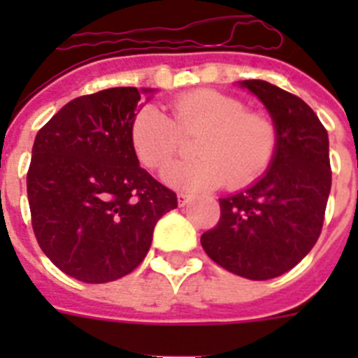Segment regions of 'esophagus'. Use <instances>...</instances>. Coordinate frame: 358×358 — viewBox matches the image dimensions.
I'll return each instance as SVG.
<instances>
[{"label": "esophagus", "instance_id": "1", "mask_svg": "<svg viewBox=\"0 0 358 358\" xmlns=\"http://www.w3.org/2000/svg\"><path fill=\"white\" fill-rule=\"evenodd\" d=\"M189 201H192V195H188V194L177 195V204H179V206H186Z\"/></svg>", "mask_w": 358, "mask_h": 358}]
</instances>
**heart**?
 Listing matches in <instances>:
<instances>
[{"label": "heart", "instance_id": "obj_1", "mask_svg": "<svg viewBox=\"0 0 358 358\" xmlns=\"http://www.w3.org/2000/svg\"><path fill=\"white\" fill-rule=\"evenodd\" d=\"M201 131L199 156L164 169L169 185L181 189H210L224 185L242 188L260 179L273 163L278 129L264 113L248 110L236 96L213 90L182 93L170 102V116L154 106L136 113L131 141L136 156L150 170L163 169L178 153L182 136Z\"/></svg>", "mask_w": 358, "mask_h": 358}]
</instances>
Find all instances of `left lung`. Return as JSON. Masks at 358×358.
<instances>
[{"instance_id": "1", "label": "left lung", "mask_w": 358, "mask_h": 358, "mask_svg": "<svg viewBox=\"0 0 358 358\" xmlns=\"http://www.w3.org/2000/svg\"><path fill=\"white\" fill-rule=\"evenodd\" d=\"M278 129V148L260 181L220 201V218L201 236L215 264L248 280L285 274L321 235L331 188L328 132L301 98L265 80H242Z\"/></svg>"}]
</instances>
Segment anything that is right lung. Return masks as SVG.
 <instances>
[{
	"mask_svg": "<svg viewBox=\"0 0 358 358\" xmlns=\"http://www.w3.org/2000/svg\"><path fill=\"white\" fill-rule=\"evenodd\" d=\"M150 91V90H145ZM141 91L110 87L66 103L36 136L27 173L39 248L84 283L127 276L177 195L140 166L131 125Z\"/></svg>",
	"mask_w": 358,
	"mask_h": 358,
	"instance_id": "add662e5",
	"label": "right lung"
}]
</instances>
